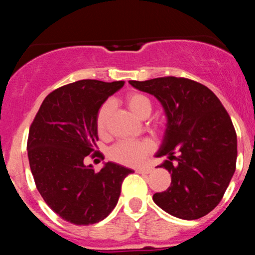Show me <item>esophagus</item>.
I'll return each instance as SVG.
<instances>
[{"mask_svg":"<svg viewBox=\"0 0 255 255\" xmlns=\"http://www.w3.org/2000/svg\"><path fill=\"white\" fill-rule=\"evenodd\" d=\"M152 170H153V168H151V166H141V168L135 169V171L139 174H150Z\"/></svg>","mask_w":255,"mask_h":255,"instance_id":"obj_1","label":"esophagus"}]
</instances>
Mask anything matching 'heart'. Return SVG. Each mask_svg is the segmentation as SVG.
I'll use <instances>...</instances> for the list:
<instances>
[{"mask_svg":"<svg viewBox=\"0 0 255 255\" xmlns=\"http://www.w3.org/2000/svg\"><path fill=\"white\" fill-rule=\"evenodd\" d=\"M126 104L134 115L140 119L147 118L152 111V103L145 95L139 92H130L126 96ZM114 105L110 101L104 102L98 109L96 116V127L98 133L104 135L108 131L109 119ZM154 145L151 140H126L120 141L110 150V158L115 162L125 165H139L144 162L147 154L153 151Z\"/></svg>","mask_w":255,"mask_h":255,"instance_id":"obj_1","label":"heart"}]
</instances>
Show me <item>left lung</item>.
I'll return each mask as SVG.
<instances>
[{
    "label": "left lung",
    "instance_id": "1",
    "mask_svg": "<svg viewBox=\"0 0 255 255\" xmlns=\"http://www.w3.org/2000/svg\"><path fill=\"white\" fill-rule=\"evenodd\" d=\"M129 84L153 95L168 118L156 156L169 157L159 168L170 172L171 184L153 194V201L177 218L204 217L222 200L236 169L238 137L229 114L209 87L191 79L163 77Z\"/></svg>",
    "mask_w": 255,
    "mask_h": 255
}]
</instances>
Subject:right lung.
<instances>
[{"label": "right lung", "instance_id": "right-lung-1", "mask_svg": "<svg viewBox=\"0 0 255 255\" xmlns=\"http://www.w3.org/2000/svg\"><path fill=\"white\" fill-rule=\"evenodd\" d=\"M124 85L86 79L58 87L44 99L30 127L27 154L34 183L48 206L69 223L103 221L133 172L111 162L96 172L84 163L97 152L98 109Z\"/></svg>", "mask_w": 255, "mask_h": 255}]
</instances>
